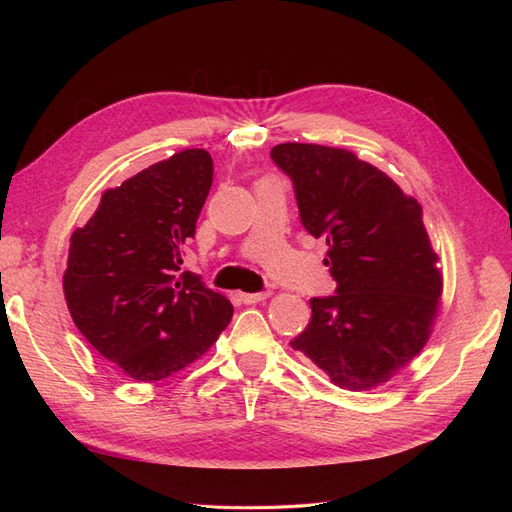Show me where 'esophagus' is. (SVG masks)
Instances as JSON below:
<instances>
[{
  "instance_id": "1",
  "label": "esophagus",
  "mask_w": 512,
  "mask_h": 512,
  "mask_svg": "<svg viewBox=\"0 0 512 512\" xmlns=\"http://www.w3.org/2000/svg\"><path fill=\"white\" fill-rule=\"evenodd\" d=\"M239 297H241V301H243V303L252 305V303H260V301H265V299L269 297V292H267V290H265V292H241Z\"/></svg>"
}]
</instances>
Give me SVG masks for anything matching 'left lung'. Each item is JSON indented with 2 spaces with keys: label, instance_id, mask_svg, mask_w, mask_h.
I'll list each match as a JSON object with an SVG mask.
<instances>
[{
  "label": "left lung",
  "instance_id": "1",
  "mask_svg": "<svg viewBox=\"0 0 512 512\" xmlns=\"http://www.w3.org/2000/svg\"><path fill=\"white\" fill-rule=\"evenodd\" d=\"M271 160L292 181L303 228L327 241L337 282L309 301L312 320L290 346L342 389H374L421 352L440 305L423 209L346 149L282 143Z\"/></svg>",
  "mask_w": 512,
  "mask_h": 512
}]
</instances>
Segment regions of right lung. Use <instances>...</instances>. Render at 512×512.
I'll return each mask as SVG.
<instances>
[{"label":"right lung","instance_id":"right-lung-1","mask_svg":"<svg viewBox=\"0 0 512 512\" xmlns=\"http://www.w3.org/2000/svg\"><path fill=\"white\" fill-rule=\"evenodd\" d=\"M211 183L209 151L183 149L106 190L94 218L70 237V316L134 380L156 382L190 365L232 318L226 297L181 271Z\"/></svg>","mask_w":512,"mask_h":512}]
</instances>
